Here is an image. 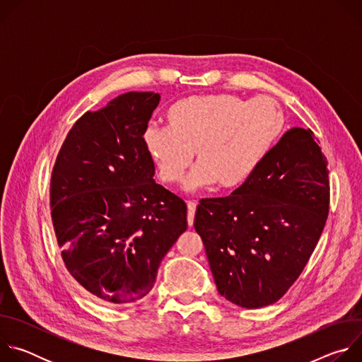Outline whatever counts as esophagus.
I'll list each match as a JSON object with an SVG mask.
<instances>
[{"label":"esophagus","instance_id":"obj_1","mask_svg":"<svg viewBox=\"0 0 362 362\" xmlns=\"http://www.w3.org/2000/svg\"><path fill=\"white\" fill-rule=\"evenodd\" d=\"M196 206H197V203L194 200H189L187 202V223H189V226H193V219H194V214H196Z\"/></svg>","mask_w":362,"mask_h":362}]
</instances>
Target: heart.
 Segmentation results:
<instances>
[{
	"label": "heart",
	"instance_id": "heart-1",
	"mask_svg": "<svg viewBox=\"0 0 362 362\" xmlns=\"http://www.w3.org/2000/svg\"><path fill=\"white\" fill-rule=\"evenodd\" d=\"M169 126L148 124L143 143L159 177L179 183L196 151L197 165L186 189L215 182L221 187L245 183L281 136L285 115L272 98L247 101L235 94L192 95L166 113Z\"/></svg>",
	"mask_w": 362,
	"mask_h": 362
}]
</instances>
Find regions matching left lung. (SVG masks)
Listing matches in <instances>:
<instances>
[{
  "label": "left lung",
  "instance_id": "left-lung-1",
  "mask_svg": "<svg viewBox=\"0 0 362 362\" xmlns=\"http://www.w3.org/2000/svg\"><path fill=\"white\" fill-rule=\"evenodd\" d=\"M327 166L314 132L293 127L229 196L200 199L193 225L222 296L262 308L286 293L328 218Z\"/></svg>",
  "mask_w": 362,
  "mask_h": 362
}]
</instances>
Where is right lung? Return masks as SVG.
<instances>
[{"instance_id": "add662e5", "label": "right lung", "mask_w": 362, "mask_h": 362, "mask_svg": "<svg viewBox=\"0 0 362 362\" xmlns=\"http://www.w3.org/2000/svg\"><path fill=\"white\" fill-rule=\"evenodd\" d=\"M160 95L130 91L69 132L51 173V219L69 274L93 296H146L187 229L186 203L153 180L143 132Z\"/></svg>"}]
</instances>
